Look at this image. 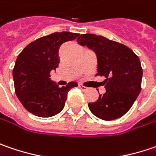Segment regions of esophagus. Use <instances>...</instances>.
Instances as JSON below:
<instances>
[{
  "label": "esophagus",
  "instance_id": "34e87169",
  "mask_svg": "<svg viewBox=\"0 0 156 156\" xmlns=\"http://www.w3.org/2000/svg\"><path fill=\"white\" fill-rule=\"evenodd\" d=\"M79 88H80V89H81L82 90H83V91H85V90H88V88H86L85 86H83V85H81V84L79 85Z\"/></svg>",
  "mask_w": 156,
  "mask_h": 156
}]
</instances>
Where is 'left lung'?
Masks as SVG:
<instances>
[{"label": "left lung", "mask_w": 156, "mask_h": 156, "mask_svg": "<svg viewBox=\"0 0 156 156\" xmlns=\"http://www.w3.org/2000/svg\"><path fill=\"white\" fill-rule=\"evenodd\" d=\"M78 43L96 53L98 75L106 77L105 92L95 103H90V112L104 120L124 116L135 102L141 90L142 68L140 58L125 44L95 34H82Z\"/></svg>", "instance_id": "obj_1"}]
</instances>
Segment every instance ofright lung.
I'll use <instances>...</instances> for the list:
<instances>
[{
    "label": "right lung",
    "instance_id": "1",
    "mask_svg": "<svg viewBox=\"0 0 156 156\" xmlns=\"http://www.w3.org/2000/svg\"><path fill=\"white\" fill-rule=\"evenodd\" d=\"M78 36L66 31L44 36L28 44L17 56L13 69L15 90L29 112L50 118L63 110L68 91L78 84L71 82L59 88L51 80L50 73L58 66L60 45Z\"/></svg>",
    "mask_w": 156,
    "mask_h": 156
}]
</instances>
